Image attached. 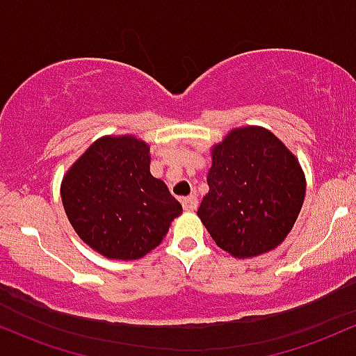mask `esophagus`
Returning <instances> with one entry per match:
<instances>
[{"mask_svg":"<svg viewBox=\"0 0 356 356\" xmlns=\"http://www.w3.org/2000/svg\"><path fill=\"white\" fill-rule=\"evenodd\" d=\"M182 208H184L186 211H194L197 208V197L194 196V194H191V196H187L182 199Z\"/></svg>","mask_w":356,"mask_h":356,"instance_id":"34e87169","label":"esophagus"}]
</instances>
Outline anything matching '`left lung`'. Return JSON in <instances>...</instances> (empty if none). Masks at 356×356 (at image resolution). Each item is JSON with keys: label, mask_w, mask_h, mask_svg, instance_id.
Masks as SVG:
<instances>
[{"label": "left lung", "mask_w": 356, "mask_h": 356, "mask_svg": "<svg viewBox=\"0 0 356 356\" xmlns=\"http://www.w3.org/2000/svg\"><path fill=\"white\" fill-rule=\"evenodd\" d=\"M209 193L197 216L211 238L238 259L282 243L306 194L298 159L265 128H238L213 148Z\"/></svg>", "instance_id": "8db88e82"}]
</instances>
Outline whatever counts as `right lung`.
Segmentation results:
<instances>
[{
  "label": "right lung",
  "mask_w": 356,
  "mask_h": 356,
  "mask_svg": "<svg viewBox=\"0 0 356 356\" xmlns=\"http://www.w3.org/2000/svg\"><path fill=\"white\" fill-rule=\"evenodd\" d=\"M150 148L135 136L92 143L62 181L70 225L108 259L135 260L154 250L182 206L150 174Z\"/></svg>",
  "instance_id": "right-lung-1"
}]
</instances>
